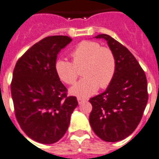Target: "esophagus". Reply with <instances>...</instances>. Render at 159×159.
<instances>
[{"label": "esophagus", "mask_w": 159, "mask_h": 159, "mask_svg": "<svg viewBox=\"0 0 159 159\" xmlns=\"http://www.w3.org/2000/svg\"><path fill=\"white\" fill-rule=\"evenodd\" d=\"M77 102H78V103L79 104H81L82 102H83L84 101H86L84 98H79V97H78V98H77Z\"/></svg>", "instance_id": "obj_1"}]
</instances>
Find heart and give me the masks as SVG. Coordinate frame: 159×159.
I'll list each match as a JSON object with an SVG mask.
<instances>
[{
  "label": "heart",
  "instance_id": "obj_1",
  "mask_svg": "<svg viewBox=\"0 0 159 159\" xmlns=\"http://www.w3.org/2000/svg\"><path fill=\"white\" fill-rule=\"evenodd\" d=\"M71 57L72 62L58 59L55 63V71L61 81L73 85L79 76L77 68L84 65V77L71 88L72 94L88 97L95 93L98 88H107L112 82L117 70V61L110 48L102 47L97 42L83 41L73 49Z\"/></svg>",
  "mask_w": 159,
  "mask_h": 159
}]
</instances>
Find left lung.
<instances>
[{
	"mask_svg": "<svg viewBox=\"0 0 159 159\" xmlns=\"http://www.w3.org/2000/svg\"><path fill=\"white\" fill-rule=\"evenodd\" d=\"M95 37L106 40L117 70L107 90L89 100L93 106L89 122L97 136L113 143L129 136L140 123L148 99L147 77L127 47L106 34Z\"/></svg>",
	"mask_w": 159,
	"mask_h": 159,
	"instance_id": "left-lung-1",
	"label": "left lung"
}]
</instances>
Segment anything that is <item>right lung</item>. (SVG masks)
Wrapping results in <instances>:
<instances>
[{"label":"right lung","mask_w":159,"mask_h":159,"mask_svg":"<svg viewBox=\"0 0 159 159\" xmlns=\"http://www.w3.org/2000/svg\"><path fill=\"white\" fill-rule=\"evenodd\" d=\"M71 42L66 36L45 37L18 59L13 71L15 116L23 132L37 143L60 140L78 104L76 97L67 95L55 71L58 52Z\"/></svg>","instance_id":"1"}]
</instances>
